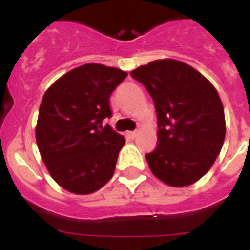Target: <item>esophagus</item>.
Segmentation results:
<instances>
[{
	"instance_id": "obj_1",
	"label": "esophagus",
	"mask_w": 250,
	"mask_h": 250,
	"mask_svg": "<svg viewBox=\"0 0 250 250\" xmlns=\"http://www.w3.org/2000/svg\"><path fill=\"white\" fill-rule=\"evenodd\" d=\"M137 135H139V132H137V131H129L128 132V136L131 137V139H135Z\"/></svg>"
}]
</instances>
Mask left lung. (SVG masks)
I'll use <instances>...</instances> for the list:
<instances>
[{
  "instance_id": "1",
  "label": "left lung",
  "mask_w": 250,
  "mask_h": 250,
  "mask_svg": "<svg viewBox=\"0 0 250 250\" xmlns=\"http://www.w3.org/2000/svg\"><path fill=\"white\" fill-rule=\"evenodd\" d=\"M152 96L158 146L145 154L157 178L172 187L201 179L213 166L226 136L225 110L217 90L189 64L150 62L131 72Z\"/></svg>"
}]
</instances>
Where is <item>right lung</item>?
I'll list each match as a JSON object with an SVG mask.
<instances>
[{
    "mask_svg": "<svg viewBox=\"0 0 250 250\" xmlns=\"http://www.w3.org/2000/svg\"><path fill=\"white\" fill-rule=\"evenodd\" d=\"M127 72L104 64L76 67L45 92L36 125L41 158L68 192L93 193L109 182L125 137L105 127L110 96Z\"/></svg>",
    "mask_w": 250,
    "mask_h": 250,
    "instance_id": "right-lung-1",
    "label": "right lung"
}]
</instances>
